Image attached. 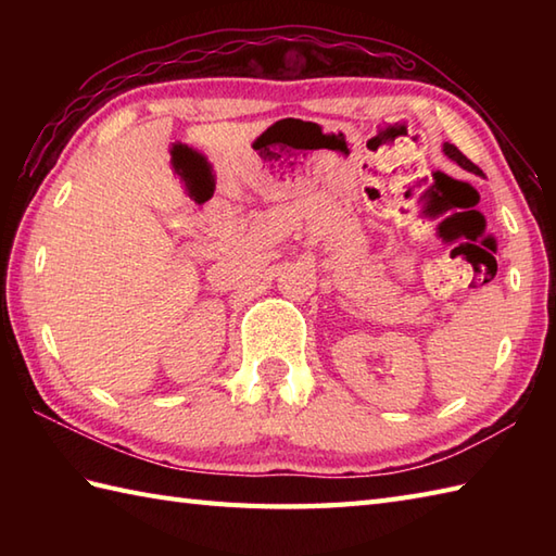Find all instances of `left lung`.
Listing matches in <instances>:
<instances>
[{
	"label": "left lung",
	"mask_w": 556,
	"mask_h": 556,
	"mask_svg": "<svg viewBox=\"0 0 556 556\" xmlns=\"http://www.w3.org/2000/svg\"><path fill=\"white\" fill-rule=\"evenodd\" d=\"M442 152H444V155H446L448 160L456 162L460 169H466V172H470V174H478V176H482V169H480V167H476V164L470 162V160L464 155V152H460L456 146H452V143H444V146H442Z\"/></svg>",
	"instance_id": "8db88e82"
}]
</instances>
